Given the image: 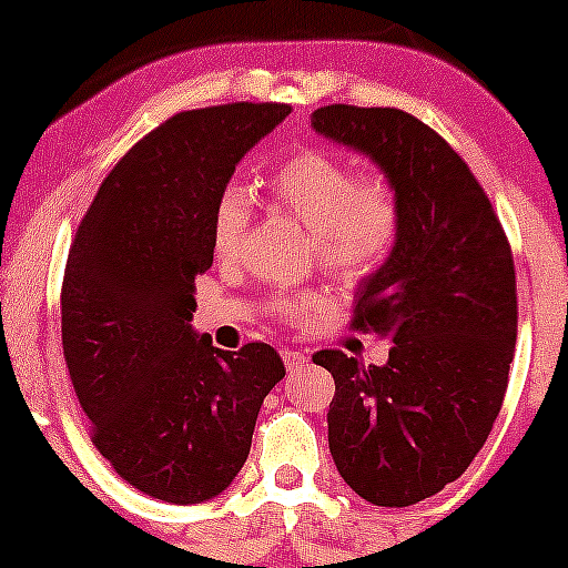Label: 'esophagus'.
<instances>
[{"mask_svg":"<svg viewBox=\"0 0 568 568\" xmlns=\"http://www.w3.org/2000/svg\"><path fill=\"white\" fill-rule=\"evenodd\" d=\"M283 363H285V368H288V371H296V368H302V365H307V354L294 352V348H285Z\"/></svg>","mask_w":568,"mask_h":568,"instance_id":"obj_1","label":"esophagus"}]
</instances>
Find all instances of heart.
I'll use <instances>...</instances> for the list:
<instances>
[{
	"label": "heart",
	"mask_w": 568,
	"mask_h": 568,
	"mask_svg": "<svg viewBox=\"0 0 568 568\" xmlns=\"http://www.w3.org/2000/svg\"><path fill=\"white\" fill-rule=\"evenodd\" d=\"M272 200L313 231L318 261L346 283L368 280L390 261L404 227V209L393 181L382 173H357L321 148H305L268 175ZM255 200L242 181H227L211 209V247L220 261L239 255L247 239ZM313 294H274V318L300 324L316 311Z\"/></svg>",
	"instance_id": "b5f03b06"
}]
</instances>
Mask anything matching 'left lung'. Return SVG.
<instances>
[{
  "label": "left lung",
  "instance_id": "left-lung-1",
  "mask_svg": "<svg viewBox=\"0 0 568 568\" xmlns=\"http://www.w3.org/2000/svg\"><path fill=\"white\" fill-rule=\"evenodd\" d=\"M311 123L368 153L404 209L395 252L352 316V329L390 337L387 365L313 354L335 379L332 459L363 500L415 506L459 478L500 415L517 343L511 244L473 170L415 114L332 104Z\"/></svg>",
  "mask_w": 568,
  "mask_h": 568
}]
</instances>
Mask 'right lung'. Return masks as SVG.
I'll return each instance as SVG.
<instances>
[{"instance_id":"add662e5","label":"right lung","mask_w":568,"mask_h":568,"mask_svg":"<svg viewBox=\"0 0 568 568\" xmlns=\"http://www.w3.org/2000/svg\"><path fill=\"white\" fill-rule=\"evenodd\" d=\"M288 104L178 112L101 183L62 280V352L90 439L156 500L203 503L247 462L257 412L285 376L268 343L211 346L189 326L214 263L211 209Z\"/></svg>"}]
</instances>
